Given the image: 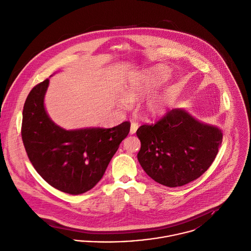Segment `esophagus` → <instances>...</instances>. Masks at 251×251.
Instances as JSON below:
<instances>
[{
  "mask_svg": "<svg viewBox=\"0 0 251 251\" xmlns=\"http://www.w3.org/2000/svg\"><path fill=\"white\" fill-rule=\"evenodd\" d=\"M138 126H138V124H137V123H135V122L131 123V126H130V130H129L130 134H134V133L136 132V130H137Z\"/></svg>",
  "mask_w": 251,
  "mask_h": 251,
  "instance_id": "obj_1",
  "label": "esophagus"
}]
</instances>
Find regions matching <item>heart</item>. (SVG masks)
Listing matches in <instances>:
<instances>
[{"label": "heart", "mask_w": 251, "mask_h": 251, "mask_svg": "<svg viewBox=\"0 0 251 251\" xmlns=\"http://www.w3.org/2000/svg\"><path fill=\"white\" fill-rule=\"evenodd\" d=\"M168 78V74L163 69H153L143 74H137L130 76L126 86V97L121 98L119 101L120 107L128 108L130 101H135L147 97L155 91ZM172 98V94L165 92L150 99L144 106L146 116L156 118L163 115Z\"/></svg>", "instance_id": "heart-1"}]
</instances>
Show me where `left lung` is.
Masks as SVG:
<instances>
[{"label": "left lung", "mask_w": 251, "mask_h": 251, "mask_svg": "<svg viewBox=\"0 0 251 251\" xmlns=\"http://www.w3.org/2000/svg\"><path fill=\"white\" fill-rule=\"evenodd\" d=\"M137 159L155 181L169 186L184 185L203 175L222 144V131L201 124L181 109L168 111L152 125L141 126Z\"/></svg>", "instance_id": "8db88e82"}]
</instances>
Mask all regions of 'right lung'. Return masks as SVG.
Here are the masks:
<instances>
[{"mask_svg":"<svg viewBox=\"0 0 251 251\" xmlns=\"http://www.w3.org/2000/svg\"><path fill=\"white\" fill-rule=\"evenodd\" d=\"M49 79L29 92L23 112L22 137L28 159L53 187L81 194L102 178L120 143L127 136L130 123L112 128L66 130L55 125L44 107Z\"/></svg>","mask_w":251,"mask_h":251,"instance_id":"add662e5","label":"right lung"}]
</instances>
